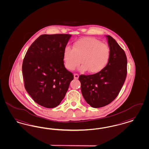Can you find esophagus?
<instances>
[{
    "label": "esophagus",
    "mask_w": 149,
    "mask_h": 149,
    "mask_svg": "<svg viewBox=\"0 0 149 149\" xmlns=\"http://www.w3.org/2000/svg\"><path fill=\"white\" fill-rule=\"evenodd\" d=\"M79 78V75L77 74V73H75L74 74V79H78Z\"/></svg>",
    "instance_id": "obj_1"
}]
</instances>
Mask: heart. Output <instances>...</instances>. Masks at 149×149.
<instances>
[{
  "mask_svg": "<svg viewBox=\"0 0 149 149\" xmlns=\"http://www.w3.org/2000/svg\"><path fill=\"white\" fill-rule=\"evenodd\" d=\"M110 49L107 45L93 38H84L75 42L73 47L66 46L63 50V59L67 70L73 71L81 63L79 70L91 73L100 72L109 61Z\"/></svg>",
  "mask_w": 149,
  "mask_h": 149,
  "instance_id": "obj_1",
  "label": "heart"
}]
</instances>
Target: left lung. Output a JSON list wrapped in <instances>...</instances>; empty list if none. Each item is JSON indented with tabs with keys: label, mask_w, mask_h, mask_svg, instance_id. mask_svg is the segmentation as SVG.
<instances>
[{
	"label": "left lung",
	"mask_w": 149,
	"mask_h": 149,
	"mask_svg": "<svg viewBox=\"0 0 149 149\" xmlns=\"http://www.w3.org/2000/svg\"><path fill=\"white\" fill-rule=\"evenodd\" d=\"M110 51L109 61L100 72L81 74L79 81L86 102L93 108L109 104L119 93L127 74V58L124 51L109 35H107Z\"/></svg>",
	"instance_id": "obj_1"
}]
</instances>
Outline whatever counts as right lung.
<instances>
[{
  "mask_svg": "<svg viewBox=\"0 0 149 149\" xmlns=\"http://www.w3.org/2000/svg\"><path fill=\"white\" fill-rule=\"evenodd\" d=\"M71 37L69 34L42 35L30 46L24 58L25 89L36 103L45 108L60 104L73 79L63 59V50Z\"/></svg>",
  "mask_w": 149,
  "mask_h": 149,
  "instance_id": "add662e5",
  "label": "right lung"
}]
</instances>
